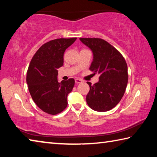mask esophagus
<instances>
[{"label": "esophagus", "instance_id": "obj_1", "mask_svg": "<svg viewBox=\"0 0 157 157\" xmlns=\"http://www.w3.org/2000/svg\"><path fill=\"white\" fill-rule=\"evenodd\" d=\"M75 83H76V84H80V83H82V82H83V81L81 80L80 79H75Z\"/></svg>", "mask_w": 157, "mask_h": 157}]
</instances>
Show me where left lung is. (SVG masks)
Returning <instances> with one entry per match:
<instances>
[{"label":"left lung","instance_id":"1","mask_svg":"<svg viewBox=\"0 0 157 157\" xmlns=\"http://www.w3.org/2000/svg\"><path fill=\"white\" fill-rule=\"evenodd\" d=\"M92 50L94 59L89 69L99 74V81L89 85L86 102L96 111H107L115 107L125 91L128 73L127 65L121 52L107 41L99 38H79Z\"/></svg>","mask_w":157,"mask_h":157}]
</instances>
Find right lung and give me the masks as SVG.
Returning a JSON list of instances; mask_svg holds the SVG:
<instances>
[{"label":"right lung","mask_w":157,"mask_h":157,"mask_svg":"<svg viewBox=\"0 0 157 157\" xmlns=\"http://www.w3.org/2000/svg\"><path fill=\"white\" fill-rule=\"evenodd\" d=\"M77 38L57 39L39 48L32 59L26 82L31 97L39 108L56 115L67 107V96L75 84L74 79L58 82L57 69L63 64V53Z\"/></svg>","instance_id":"right-lung-1"}]
</instances>
